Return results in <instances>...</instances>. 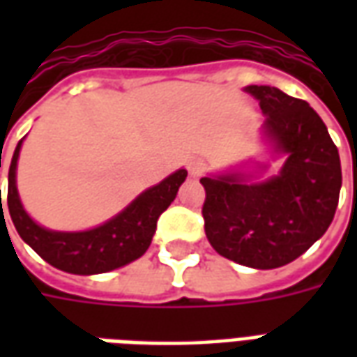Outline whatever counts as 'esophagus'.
<instances>
[{
  "label": "esophagus",
  "instance_id": "34e87169",
  "mask_svg": "<svg viewBox=\"0 0 357 357\" xmlns=\"http://www.w3.org/2000/svg\"><path fill=\"white\" fill-rule=\"evenodd\" d=\"M204 168H206V166H204L202 160H191V162H189V176H191V178H201Z\"/></svg>",
  "mask_w": 357,
  "mask_h": 357
}]
</instances>
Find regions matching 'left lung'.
Masks as SVG:
<instances>
[{
    "instance_id": "obj_1",
    "label": "left lung",
    "mask_w": 357,
    "mask_h": 357,
    "mask_svg": "<svg viewBox=\"0 0 357 357\" xmlns=\"http://www.w3.org/2000/svg\"><path fill=\"white\" fill-rule=\"evenodd\" d=\"M245 91L266 116L260 137L269 156H284V162L266 179L260 176L269 164L256 160L201 178L204 231L227 260L255 269L281 268L321 239L333 222L342 185L340 156L306 101L271 86Z\"/></svg>"
}]
</instances>
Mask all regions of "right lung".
<instances>
[{
	"label": "right lung",
	"mask_w": 357,
	"mask_h": 357,
	"mask_svg": "<svg viewBox=\"0 0 357 357\" xmlns=\"http://www.w3.org/2000/svg\"><path fill=\"white\" fill-rule=\"evenodd\" d=\"M22 141L15 149L9 166L7 206L20 239L32 247L53 268L74 275H95L118 269L147 252L156 231V222L170 206L187 170L179 168L160 183L137 195L122 212L105 224L86 231H55L34 222L20 202L17 189V164ZM1 202V189H0Z\"/></svg>",
	"instance_id": "right-lung-1"
}]
</instances>
